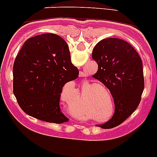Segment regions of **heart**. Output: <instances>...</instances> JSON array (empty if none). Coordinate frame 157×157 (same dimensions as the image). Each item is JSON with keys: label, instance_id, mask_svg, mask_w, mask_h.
I'll use <instances>...</instances> for the list:
<instances>
[{"label": "heart", "instance_id": "heart-1", "mask_svg": "<svg viewBox=\"0 0 157 157\" xmlns=\"http://www.w3.org/2000/svg\"><path fill=\"white\" fill-rule=\"evenodd\" d=\"M66 86H69L70 88H73L77 91L73 82H69L68 84L65 85V87ZM101 89L109 91L107 87L100 83H94L90 85L87 87L86 91L89 92L90 91V92L88 93V94L84 98V101H83V108L87 110L89 113L92 116H95L94 119L98 121H101V118L100 117H106L107 114L109 112V117H112L113 112V101L110 98L109 105L105 93L103 92Z\"/></svg>", "mask_w": 157, "mask_h": 157}]
</instances>
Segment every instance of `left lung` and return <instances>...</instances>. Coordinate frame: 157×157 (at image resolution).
Listing matches in <instances>:
<instances>
[{"label": "left lung", "instance_id": "1", "mask_svg": "<svg viewBox=\"0 0 157 157\" xmlns=\"http://www.w3.org/2000/svg\"><path fill=\"white\" fill-rule=\"evenodd\" d=\"M92 58L98 66L93 77L108 87L115 104L112 118L97 126L113 128L133 113L140 103L144 90L142 59L130 44L117 38L100 40L93 49Z\"/></svg>", "mask_w": 157, "mask_h": 157}]
</instances>
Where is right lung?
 <instances>
[{"instance_id": "obj_1", "label": "right lung", "mask_w": 157, "mask_h": 157, "mask_svg": "<svg viewBox=\"0 0 157 157\" xmlns=\"http://www.w3.org/2000/svg\"><path fill=\"white\" fill-rule=\"evenodd\" d=\"M78 69L61 36L44 33L29 38L13 66V92L20 108L40 121L62 124L69 119L59 100L65 84L77 78Z\"/></svg>"}]
</instances>
